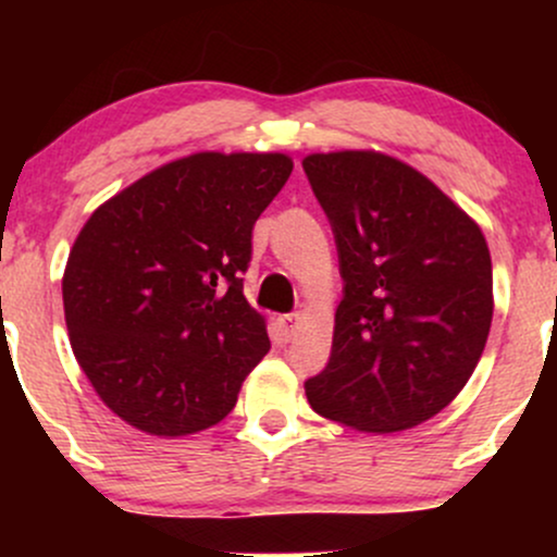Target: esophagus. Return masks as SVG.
<instances>
[{
	"mask_svg": "<svg viewBox=\"0 0 557 557\" xmlns=\"http://www.w3.org/2000/svg\"><path fill=\"white\" fill-rule=\"evenodd\" d=\"M280 324H283L285 337H287V341H290V337H296V332H298V327H300V314H285V317H280Z\"/></svg>",
	"mask_w": 557,
	"mask_h": 557,
	"instance_id": "obj_1",
	"label": "esophagus"
}]
</instances>
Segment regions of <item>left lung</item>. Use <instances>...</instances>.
I'll list each match as a JSON object with an SVG mask.
<instances>
[{
	"mask_svg": "<svg viewBox=\"0 0 557 557\" xmlns=\"http://www.w3.org/2000/svg\"><path fill=\"white\" fill-rule=\"evenodd\" d=\"M341 257L332 354L306 380L319 417L367 434L432 419L461 393L492 324L482 227L400 159L330 151L304 159Z\"/></svg>",
	"mask_w": 557,
	"mask_h": 557,
	"instance_id": "1",
	"label": "left lung"
}]
</instances>
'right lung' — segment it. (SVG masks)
I'll return each mask as SVG.
<instances>
[{"label":"right lung","mask_w":557,"mask_h":557,"mask_svg":"<svg viewBox=\"0 0 557 557\" xmlns=\"http://www.w3.org/2000/svg\"><path fill=\"white\" fill-rule=\"evenodd\" d=\"M293 172L287 154L198 151L101 203L70 248V345L104 406L183 437L220 424L270 350L243 296L251 230Z\"/></svg>","instance_id":"right-lung-1"}]
</instances>
